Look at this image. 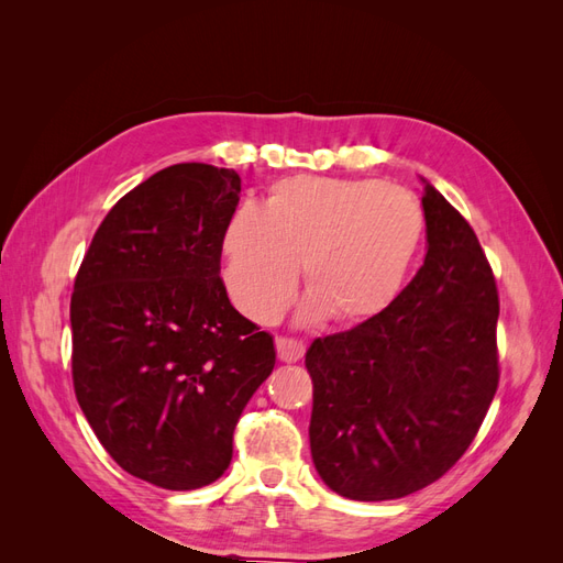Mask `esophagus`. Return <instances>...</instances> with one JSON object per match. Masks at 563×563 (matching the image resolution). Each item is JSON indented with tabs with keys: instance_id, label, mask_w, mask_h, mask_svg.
I'll return each mask as SVG.
<instances>
[{
	"instance_id": "esophagus-1",
	"label": "esophagus",
	"mask_w": 563,
	"mask_h": 563,
	"mask_svg": "<svg viewBox=\"0 0 563 563\" xmlns=\"http://www.w3.org/2000/svg\"><path fill=\"white\" fill-rule=\"evenodd\" d=\"M275 345H277V356H279L282 362L294 364V362L302 360L305 345L300 343V340H294V338H277Z\"/></svg>"
}]
</instances>
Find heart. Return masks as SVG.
I'll return each instance as SVG.
<instances>
[{
	"label": "heart",
	"mask_w": 563,
	"mask_h": 563,
	"mask_svg": "<svg viewBox=\"0 0 563 563\" xmlns=\"http://www.w3.org/2000/svg\"><path fill=\"white\" fill-rule=\"evenodd\" d=\"M424 242L416 195L376 178H286L244 203L220 234L223 284L236 310L275 323L302 284L300 321L362 323L385 312Z\"/></svg>",
	"instance_id": "obj_1"
}]
</instances>
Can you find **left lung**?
<instances>
[{
	"label": "left lung",
	"instance_id": "left-lung-1",
	"mask_svg": "<svg viewBox=\"0 0 563 563\" xmlns=\"http://www.w3.org/2000/svg\"><path fill=\"white\" fill-rule=\"evenodd\" d=\"M428 253L385 312L317 338L310 449L338 496L404 498L444 476L498 389V288L479 240L428 180Z\"/></svg>",
	"mask_w": 563,
	"mask_h": 563
}]
</instances>
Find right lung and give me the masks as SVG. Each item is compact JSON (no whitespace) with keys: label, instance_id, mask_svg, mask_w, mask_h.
I'll return each mask as SVG.
<instances>
[{"label":"right lung","instance_id":"add662e5","mask_svg":"<svg viewBox=\"0 0 563 563\" xmlns=\"http://www.w3.org/2000/svg\"><path fill=\"white\" fill-rule=\"evenodd\" d=\"M232 168H162L119 199L70 302L75 395L103 449L168 490L216 482L275 340L232 308L220 234L240 203Z\"/></svg>","mask_w":563,"mask_h":563}]
</instances>
